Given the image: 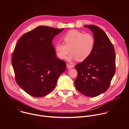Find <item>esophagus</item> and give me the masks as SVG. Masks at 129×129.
<instances>
[{"label": "esophagus", "mask_w": 129, "mask_h": 129, "mask_svg": "<svg viewBox=\"0 0 129 129\" xmlns=\"http://www.w3.org/2000/svg\"><path fill=\"white\" fill-rule=\"evenodd\" d=\"M66 67L68 69H70V68H72L73 67V65H70L69 64H66Z\"/></svg>", "instance_id": "obj_1"}]
</instances>
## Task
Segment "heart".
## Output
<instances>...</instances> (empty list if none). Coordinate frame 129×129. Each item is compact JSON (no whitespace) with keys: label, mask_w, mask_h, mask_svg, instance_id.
Segmentation results:
<instances>
[{"label":"heart","mask_w":129,"mask_h":129,"mask_svg":"<svg viewBox=\"0 0 129 129\" xmlns=\"http://www.w3.org/2000/svg\"><path fill=\"white\" fill-rule=\"evenodd\" d=\"M64 44L57 43L55 46L57 56L61 59H65L69 52L68 60L70 61L77 60L82 62L87 60L91 54L95 45L93 36L90 34H84L78 30L69 31L64 36Z\"/></svg>","instance_id":"heart-1"}]
</instances>
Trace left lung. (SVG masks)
I'll return each instance as SVG.
<instances>
[{"instance_id": "left-lung-1", "label": "left lung", "mask_w": 129, "mask_h": 129, "mask_svg": "<svg viewBox=\"0 0 129 129\" xmlns=\"http://www.w3.org/2000/svg\"><path fill=\"white\" fill-rule=\"evenodd\" d=\"M92 32L95 45L86 60L76 65V89L83 95L95 97L108 89L115 73V53L104 31L94 25H84Z\"/></svg>"}]
</instances>
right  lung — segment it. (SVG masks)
Masks as SVG:
<instances>
[{"label": "right lung", "mask_w": 129, "mask_h": 129, "mask_svg": "<svg viewBox=\"0 0 129 129\" xmlns=\"http://www.w3.org/2000/svg\"><path fill=\"white\" fill-rule=\"evenodd\" d=\"M63 29L41 25L18 41L12 64L17 83L29 95L38 98L47 95L65 71L66 63L57 58L52 45L54 37Z\"/></svg>", "instance_id": "add662e5"}]
</instances>
